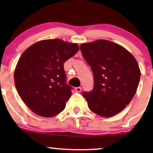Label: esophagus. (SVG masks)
<instances>
[{
	"label": "esophagus",
	"instance_id": "esophagus-1",
	"mask_svg": "<svg viewBox=\"0 0 153 153\" xmlns=\"http://www.w3.org/2000/svg\"><path fill=\"white\" fill-rule=\"evenodd\" d=\"M81 90H82V88L81 87H76V88H75V91H76L77 93L80 92V91H81Z\"/></svg>",
	"mask_w": 153,
	"mask_h": 153
}]
</instances>
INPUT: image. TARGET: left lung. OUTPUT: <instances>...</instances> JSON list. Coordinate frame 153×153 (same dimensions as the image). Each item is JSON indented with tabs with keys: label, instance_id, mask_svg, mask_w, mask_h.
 I'll use <instances>...</instances> for the list:
<instances>
[{
	"label": "left lung",
	"instance_id": "obj_1",
	"mask_svg": "<svg viewBox=\"0 0 153 153\" xmlns=\"http://www.w3.org/2000/svg\"><path fill=\"white\" fill-rule=\"evenodd\" d=\"M80 49L94 75L93 90L82 94L89 108L101 117L117 114L137 89L141 75L137 62L125 48L108 40L82 44Z\"/></svg>",
	"mask_w": 153,
	"mask_h": 153
}]
</instances>
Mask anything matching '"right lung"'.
Here are the masks:
<instances>
[{
  "label": "right lung",
  "instance_id": "add662e5",
  "mask_svg": "<svg viewBox=\"0 0 153 153\" xmlns=\"http://www.w3.org/2000/svg\"><path fill=\"white\" fill-rule=\"evenodd\" d=\"M77 44L59 39L38 42L26 49L14 71L18 94L36 114L52 117L64 110L71 98L64 63L76 54Z\"/></svg>",
  "mask_w": 153,
  "mask_h": 153
}]
</instances>
